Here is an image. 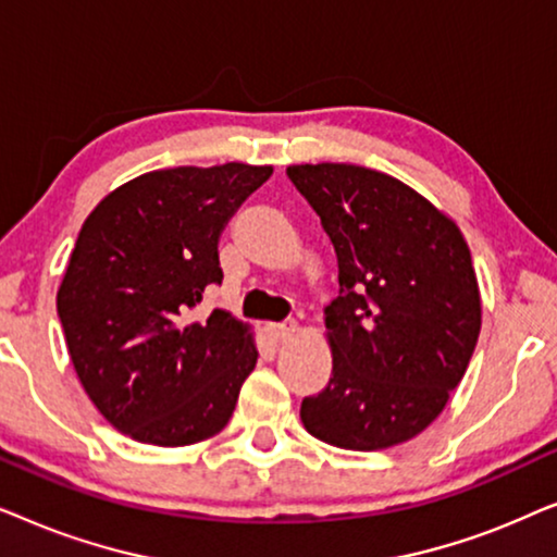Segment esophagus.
<instances>
[{"label":"esophagus","instance_id":"34e87169","mask_svg":"<svg viewBox=\"0 0 557 557\" xmlns=\"http://www.w3.org/2000/svg\"><path fill=\"white\" fill-rule=\"evenodd\" d=\"M296 332H299V324H296L294 319H288V322H281V324H273L271 326V334H273V339H276V342L292 339Z\"/></svg>","mask_w":557,"mask_h":557}]
</instances>
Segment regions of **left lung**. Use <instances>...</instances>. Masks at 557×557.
I'll list each match as a JSON object with an SVG mask.
<instances>
[{"label": "left lung", "mask_w": 557, "mask_h": 557, "mask_svg": "<svg viewBox=\"0 0 557 557\" xmlns=\"http://www.w3.org/2000/svg\"><path fill=\"white\" fill-rule=\"evenodd\" d=\"M339 265L324 309L332 377L304 398L311 436L380 451L441 416L482 330V296L459 225L421 193L360 164H292Z\"/></svg>", "instance_id": "obj_1"}]
</instances>
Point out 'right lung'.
<instances>
[{
	"label": "right lung",
	"mask_w": 557,
	"mask_h": 557,
	"mask_svg": "<svg viewBox=\"0 0 557 557\" xmlns=\"http://www.w3.org/2000/svg\"><path fill=\"white\" fill-rule=\"evenodd\" d=\"M273 174L269 164L174 166L124 182L96 205L58 288L83 391L113 429L154 446L223 431L258 349L231 311L197 317L223 281L218 240Z\"/></svg>",
	"instance_id": "1"
}]
</instances>
